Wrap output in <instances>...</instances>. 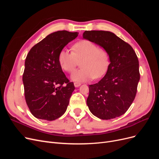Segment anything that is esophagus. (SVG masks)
Here are the masks:
<instances>
[{
	"label": "esophagus",
	"instance_id": "34e87169",
	"mask_svg": "<svg viewBox=\"0 0 159 159\" xmlns=\"http://www.w3.org/2000/svg\"><path fill=\"white\" fill-rule=\"evenodd\" d=\"M81 85V84L80 83H77V82H75V83H74V86L75 88H78L79 86H80Z\"/></svg>",
	"mask_w": 159,
	"mask_h": 159
}]
</instances>
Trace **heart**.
Returning a JSON list of instances; mask_svg holds the SVG:
<instances>
[{
  "label": "heart",
  "instance_id": "1",
  "mask_svg": "<svg viewBox=\"0 0 159 159\" xmlns=\"http://www.w3.org/2000/svg\"><path fill=\"white\" fill-rule=\"evenodd\" d=\"M81 68L75 70L71 79L76 82H84L99 78L106 73L109 66L108 52L89 40H81L73 46V52L62 49L58 55L61 68L68 72L73 71L78 61Z\"/></svg>",
  "mask_w": 159,
  "mask_h": 159
}]
</instances>
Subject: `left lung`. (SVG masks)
<instances>
[{
    "mask_svg": "<svg viewBox=\"0 0 159 159\" xmlns=\"http://www.w3.org/2000/svg\"><path fill=\"white\" fill-rule=\"evenodd\" d=\"M83 38L106 50L110 61L103 78L98 83L89 85V109L101 119L121 116L134 99L140 80L135 52L127 42L109 31H85Z\"/></svg>",
    "mask_w": 159,
    "mask_h": 159,
    "instance_id": "left-lung-1",
    "label": "left lung"
}]
</instances>
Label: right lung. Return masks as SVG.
I'll return each instance as SVG.
<instances>
[{
	"instance_id": "1",
	"label": "right lung",
	"mask_w": 159,
	"mask_h": 159,
	"mask_svg": "<svg viewBox=\"0 0 159 159\" xmlns=\"http://www.w3.org/2000/svg\"><path fill=\"white\" fill-rule=\"evenodd\" d=\"M78 35L66 30L51 33L28 52L22 81L27 105L36 118L54 121L66 112L75 87L62 71L58 55Z\"/></svg>"
}]
</instances>
